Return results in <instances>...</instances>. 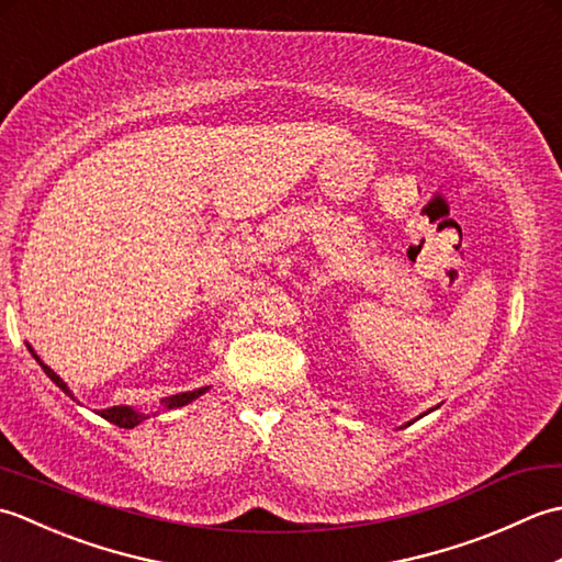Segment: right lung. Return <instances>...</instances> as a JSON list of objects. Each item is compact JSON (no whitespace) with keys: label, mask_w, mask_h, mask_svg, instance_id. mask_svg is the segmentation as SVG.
I'll return each instance as SVG.
<instances>
[{"label":"right lung","mask_w":562,"mask_h":562,"mask_svg":"<svg viewBox=\"0 0 562 562\" xmlns=\"http://www.w3.org/2000/svg\"><path fill=\"white\" fill-rule=\"evenodd\" d=\"M31 350V348H29ZM33 352V350H31ZM33 357H35V352H33ZM35 360H38V357H35ZM41 362V360H38ZM41 367H43V372L50 376L55 384L63 389L65 393H69V389H67V384L63 379H59L50 367L47 364H43L41 362ZM207 389H198V391H188V393H176V396H171V398H164L161 403L166 405V408H178V405H188L190 401H195L200 393H205ZM71 396V393H69ZM99 415L103 417V420H109V423H113V425H117V427H125V429H133L135 425H139L142 420H145V413H137V411H133V408H127V405H113V408H105V411H99Z\"/></svg>","instance_id":"1"}]
</instances>
